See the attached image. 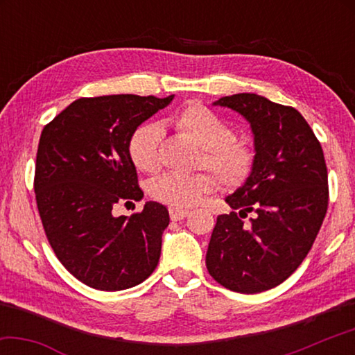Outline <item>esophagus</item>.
<instances>
[{
	"instance_id": "obj_1",
	"label": "esophagus",
	"mask_w": 355,
	"mask_h": 355,
	"mask_svg": "<svg viewBox=\"0 0 355 355\" xmlns=\"http://www.w3.org/2000/svg\"><path fill=\"white\" fill-rule=\"evenodd\" d=\"M169 213H171V219L172 220H182L184 219L186 216L189 214V209H183V208H169Z\"/></svg>"
}]
</instances>
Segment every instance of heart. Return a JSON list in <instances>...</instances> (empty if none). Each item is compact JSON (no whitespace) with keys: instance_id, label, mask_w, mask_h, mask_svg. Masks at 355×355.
Wrapping results in <instances>:
<instances>
[{"instance_id":"heart-1","label":"heart","mask_w":355,"mask_h":355,"mask_svg":"<svg viewBox=\"0 0 355 355\" xmlns=\"http://www.w3.org/2000/svg\"><path fill=\"white\" fill-rule=\"evenodd\" d=\"M175 128L202 148L200 164H205L225 186H238L249 177L254 166V150L244 141L232 137L224 119L203 105H189L172 117ZM163 131L155 123H144L130 137L128 152L136 169L152 173L159 167V144ZM216 182L205 172L163 173L150 184L153 199L173 208L196 205L213 191Z\"/></svg>"}]
</instances>
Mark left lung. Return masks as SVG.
<instances>
[{
  "label": "left lung",
  "mask_w": 355,
  "mask_h": 355,
  "mask_svg": "<svg viewBox=\"0 0 355 355\" xmlns=\"http://www.w3.org/2000/svg\"><path fill=\"white\" fill-rule=\"evenodd\" d=\"M248 120L254 135V166L218 216L207 268L236 293L255 294L280 285L313 245L327 211V167L321 144L300 112L257 94L216 100ZM239 209V214L236 209ZM255 212L251 224L241 218Z\"/></svg>",
  "instance_id": "obj_1"
}]
</instances>
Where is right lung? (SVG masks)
Wrapping results in <instances>:
<instances>
[{
    "label": "right lung",
    "mask_w": 355,
    "mask_h": 355,
    "mask_svg": "<svg viewBox=\"0 0 355 355\" xmlns=\"http://www.w3.org/2000/svg\"><path fill=\"white\" fill-rule=\"evenodd\" d=\"M172 100L131 94L80 98L42 131L34 178L42 224L59 261L95 290H127L158 266L167 208L146 202L130 218H117L112 208L144 197L130 137Z\"/></svg>",
    "instance_id": "1"
}]
</instances>
